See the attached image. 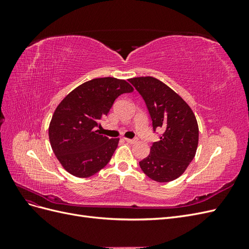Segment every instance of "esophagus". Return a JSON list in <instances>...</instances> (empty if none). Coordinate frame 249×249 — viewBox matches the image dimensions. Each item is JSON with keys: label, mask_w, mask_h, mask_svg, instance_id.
Listing matches in <instances>:
<instances>
[{"label": "esophagus", "mask_w": 249, "mask_h": 249, "mask_svg": "<svg viewBox=\"0 0 249 249\" xmlns=\"http://www.w3.org/2000/svg\"><path fill=\"white\" fill-rule=\"evenodd\" d=\"M124 140L127 142V143H131V144H133V143H136L138 141L137 138H133V139H129V138H124Z\"/></svg>", "instance_id": "esophagus-1"}]
</instances>
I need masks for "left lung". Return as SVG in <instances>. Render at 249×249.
<instances>
[{"label": "left lung", "mask_w": 249, "mask_h": 249, "mask_svg": "<svg viewBox=\"0 0 249 249\" xmlns=\"http://www.w3.org/2000/svg\"><path fill=\"white\" fill-rule=\"evenodd\" d=\"M144 101L153 131L164 130L153 142L149 155L139 162L142 171L156 182L167 183L183 175L198 144V125L188 104L163 82L153 77L130 79Z\"/></svg>", "instance_id": "1"}]
</instances>
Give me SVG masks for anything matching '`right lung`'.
<instances>
[{"label":"right lung","mask_w":249,"mask_h":249,"mask_svg":"<svg viewBox=\"0 0 249 249\" xmlns=\"http://www.w3.org/2000/svg\"><path fill=\"white\" fill-rule=\"evenodd\" d=\"M133 90L124 80L93 79L73 89L59 104L49 137L53 152L71 175L89 178L109 163L119 139H109L96 129L117 97Z\"/></svg>","instance_id":"right-lung-1"}]
</instances>
